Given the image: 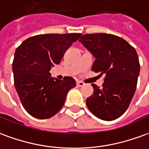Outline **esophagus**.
<instances>
[{"mask_svg": "<svg viewBox=\"0 0 149 149\" xmlns=\"http://www.w3.org/2000/svg\"><path fill=\"white\" fill-rule=\"evenodd\" d=\"M77 86H79V87H81V86H83L85 84H84V82L78 81H77Z\"/></svg>", "mask_w": 149, "mask_h": 149, "instance_id": "34e87169", "label": "esophagus"}]
</instances>
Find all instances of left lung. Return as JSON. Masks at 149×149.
Segmentation results:
<instances>
[{
  "label": "left lung",
  "mask_w": 149,
  "mask_h": 149,
  "mask_svg": "<svg viewBox=\"0 0 149 149\" xmlns=\"http://www.w3.org/2000/svg\"><path fill=\"white\" fill-rule=\"evenodd\" d=\"M79 41L95 57L92 71L104 75L99 88L86 99L89 110L100 119L119 118L128 108L136 91L140 62L136 49L123 38L111 34H86Z\"/></svg>",
  "instance_id": "left-lung-1"
}]
</instances>
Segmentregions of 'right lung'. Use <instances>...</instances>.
I'll use <instances>...</instances> for the list:
<instances>
[{
	"label": "right lung",
	"mask_w": 149,
	"mask_h": 149,
	"mask_svg": "<svg viewBox=\"0 0 149 149\" xmlns=\"http://www.w3.org/2000/svg\"><path fill=\"white\" fill-rule=\"evenodd\" d=\"M81 33L46 34L26 39L16 49L13 61L14 85L25 110L36 118L54 116L63 107L68 92L76 86L71 77L54 80L49 71L59 64Z\"/></svg>",
	"instance_id": "1"
}]
</instances>
